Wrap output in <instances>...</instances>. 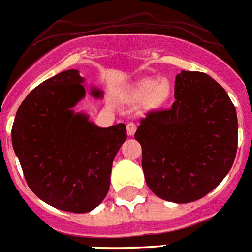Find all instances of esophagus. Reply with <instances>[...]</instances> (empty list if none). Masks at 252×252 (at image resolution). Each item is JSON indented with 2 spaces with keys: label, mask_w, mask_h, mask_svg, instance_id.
<instances>
[{
  "label": "esophagus",
  "mask_w": 252,
  "mask_h": 252,
  "mask_svg": "<svg viewBox=\"0 0 252 252\" xmlns=\"http://www.w3.org/2000/svg\"><path fill=\"white\" fill-rule=\"evenodd\" d=\"M137 130V126L134 123H128L126 124V133H128V136H133Z\"/></svg>",
  "instance_id": "obj_1"
}]
</instances>
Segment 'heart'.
Wrapping results in <instances>:
<instances>
[{"mask_svg": "<svg viewBox=\"0 0 252 252\" xmlns=\"http://www.w3.org/2000/svg\"><path fill=\"white\" fill-rule=\"evenodd\" d=\"M136 94L141 98L150 97V101L154 105H161L169 98L170 86L165 80L160 82L154 78H146L137 84Z\"/></svg>", "mask_w": 252, "mask_h": 252, "instance_id": "1", "label": "heart"}]
</instances>
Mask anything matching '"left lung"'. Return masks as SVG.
Instances as JSON below:
<instances>
[{
	"instance_id": "8db88e82",
	"label": "left lung",
	"mask_w": 252,
	"mask_h": 252,
	"mask_svg": "<svg viewBox=\"0 0 252 252\" xmlns=\"http://www.w3.org/2000/svg\"><path fill=\"white\" fill-rule=\"evenodd\" d=\"M174 103L141 119L145 179L158 197L187 204L213 191L233 165L238 142L234 105L208 74L182 70Z\"/></svg>"
}]
</instances>
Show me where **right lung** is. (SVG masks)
Segmentation results:
<instances>
[{"label": "right lung", "mask_w": 252, "mask_h": 252, "mask_svg": "<svg viewBox=\"0 0 252 252\" xmlns=\"http://www.w3.org/2000/svg\"><path fill=\"white\" fill-rule=\"evenodd\" d=\"M75 69L44 80L19 106L12 147L27 185L42 201L70 213H88L110 187L113 161L126 139V124L100 128L73 107L86 96ZM91 94L102 97L92 87Z\"/></svg>", "instance_id": "1"}]
</instances>
